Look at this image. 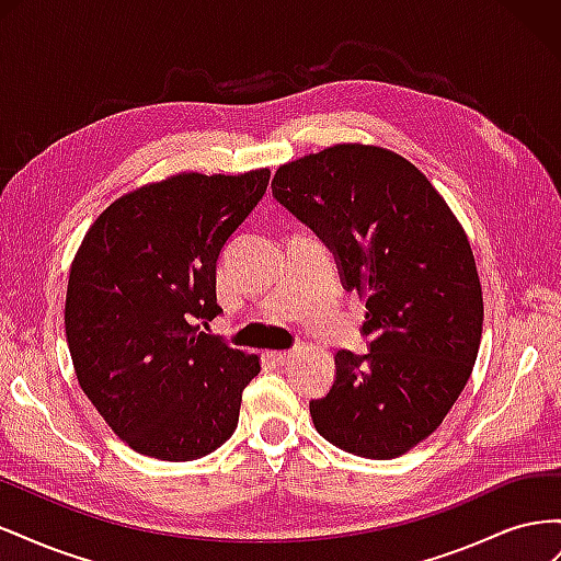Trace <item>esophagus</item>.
I'll list each match as a JSON object with an SVG mask.
<instances>
[{
  "label": "esophagus",
  "instance_id": "34e87169",
  "mask_svg": "<svg viewBox=\"0 0 561 561\" xmlns=\"http://www.w3.org/2000/svg\"><path fill=\"white\" fill-rule=\"evenodd\" d=\"M297 355V348H287V351H274L271 353V358H274L278 365H287Z\"/></svg>",
  "mask_w": 561,
  "mask_h": 561
}]
</instances>
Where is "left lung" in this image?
<instances>
[{"mask_svg": "<svg viewBox=\"0 0 561 561\" xmlns=\"http://www.w3.org/2000/svg\"><path fill=\"white\" fill-rule=\"evenodd\" d=\"M274 198L330 248L365 297L367 353H334L316 431L355 456L396 458L426 439L466 388L482 339V287L461 225L416 165L334 145L280 165Z\"/></svg>", "mask_w": 561, "mask_h": 561, "instance_id": "obj_1", "label": "left lung"}]
</instances>
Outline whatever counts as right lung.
I'll return each instance as SVG.
<instances>
[{
	"instance_id": "add662e5",
	"label": "right lung",
	"mask_w": 561,
	"mask_h": 561,
	"mask_svg": "<svg viewBox=\"0 0 561 561\" xmlns=\"http://www.w3.org/2000/svg\"><path fill=\"white\" fill-rule=\"evenodd\" d=\"M268 178V168L173 175L116 198L83 236L67 283V346L81 390L138 454L194 461L239 426L260 358L199 325L222 313L219 252Z\"/></svg>"
}]
</instances>
